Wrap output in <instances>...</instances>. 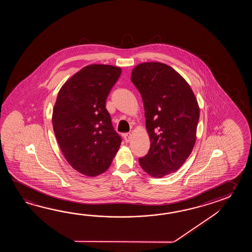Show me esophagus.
<instances>
[{
	"instance_id": "34e87169",
	"label": "esophagus",
	"mask_w": 252,
	"mask_h": 252,
	"mask_svg": "<svg viewBox=\"0 0 252 252\" xmlns=\"http://www.w3.org/2000/svg\"><path fill=\"white\" fill-rule=\"evenodd\" d=\"M124 138L125 139L126 142H129V140L131 139V134L130 133H125L124 134Z\"/></svg>"
}]
</instances>
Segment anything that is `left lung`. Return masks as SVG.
<instances>
[{"label": "left lung", "instance_id": "1", "mask_svg": "<svg viewBox=\"0 0 252 252\" xmlns=\"http://www.w3.org/2000/svg\"><path fill=\"white\" fill-rule=\"evenodd\" d=\"M130 79L142 97L150 140V150L139 158V165L151 177L160 178L177 171L193 150L198 102L182 75L164 63L139 64Z\"/></svg>", "mask_w": 252, "mask_h": 252}]
</instances>
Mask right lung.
Instances as JSON below:
<instances>
[{"label": "right lung", "instance_id": "right-lung-1", "mask_svg": "<svg viewBox=\"0 0 252 252\" xmlns=\"http://www.w3.org/2000/svg\"><path fill=\"white\" fill-rule=\"evenodd\" d=\"M121 74V67L111 64L86 65L62 86L54 105L59 148L70 166L87 177L106 171L122 143L105 107Z\"/></svg>", "mask_w": 252, "mask_h": 252}]
</instances>
